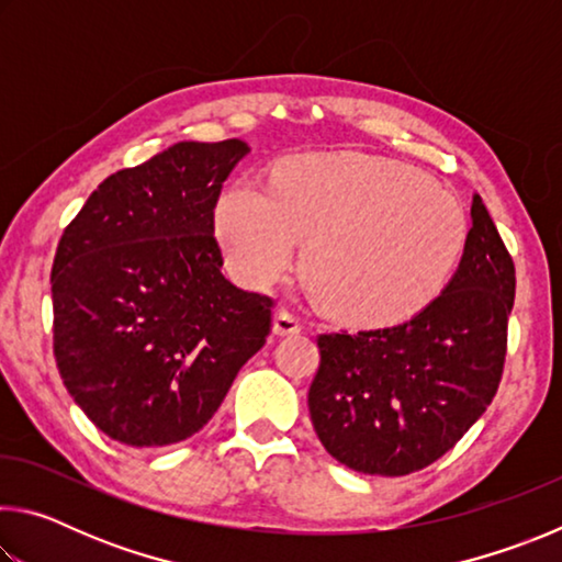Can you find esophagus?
I'll return each mask as SVG.
<instances>
[{
    "label": "esophagus",
    "mask_w": 562,
    "mask_h": 562,
    "mask_svg": "<svg viewBox=\"0 0 562 562\" xmlns=\"http://www.w3.org/2000/svg\"><path fill=\"white\" fill-rule=\"evenodd\" d=\"M302 329V322L292 315V312L288 310H280L278 315H274L272 319V331L278 337H288V335H297V331Z\"/></svg>",
    "instance_id": "34e87169"
}]
</instances>
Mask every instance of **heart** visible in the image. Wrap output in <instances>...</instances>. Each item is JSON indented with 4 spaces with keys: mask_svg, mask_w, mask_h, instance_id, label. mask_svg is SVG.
<instances>
[{
    "mask_svg": "<svg viewBox=\"0 0 562 562\" xmlns=\"http://www.w3.org/2000/svg\"><path fill=\"white\" fill-rule=\"evenodd\" d=\"M449 190L402 160L302 154L274 168L270 190L225 188L215 233L245 284H270L304 245L302 278L329 317L357 327L412 319L443 290L465 243Z\"/></svg>",
    "mask_w": 562,
    "mask_h": 562,
    "instance_id": "1",
    "label": "heart"
}]
</instances>
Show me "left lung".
<instances>
[{
  "instance_id": "8db88e82",
  "label": "left lung",
  "mask_w": 562,
  "mask_h": 562,
  "mask_svg": "<svg viewBox=\"0 0 562 562\" xmlns=\"http://www.w3.org/2000/svg\"><path fill=\"white\" fill-rule=\"evenodd\" d=\"M516 268L483 205L439 297L396 327L319 335L307 404L329 456L369 475H406L453 449L498 392Z\"/></svg>"
}]
</instances>
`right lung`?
Instances as JSON below:
<instances>
[{"label": "right lung", "mask_w": 562, "mask_h": 562, "mask_svg": "<svg viewBox=\"0 0 562 562\" xmlns=\"http://www.w3.org/2000/svg\"><path fill=\"white\" fill-rule=\"evenodd\" d=\"M245 140L180 144L109 176L52 268L54 357L99 429L136 449L211 422L272 327V300L223 274L213 211Z\"/></svg>", "instance_id": "obj_1"}]
</instances>
